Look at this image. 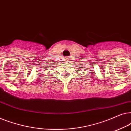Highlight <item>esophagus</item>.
<instances>
[{
	"instance_id": "obj_1",
	"label": "esophagus",
	"mask_w": 131,
	"mask_h": 131,
	"mask_svg": "<svg viewBox=\"0 0 131 131\" xmlns=\"http://www.w3.org/2000/svg\"><path fill=\"white\" fill-rule=\"evenodd\" d=\"M64 61H65L66 62H69V58H64Z\"/></svg>"
}]
</instances>
